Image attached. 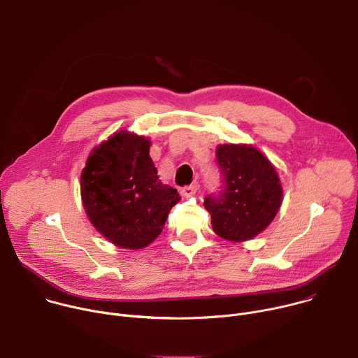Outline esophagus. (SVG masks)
<instances>
[{"label":"esophagus","mask_w":358,"mask_h":358,"mask_svg":"<svg viewBox=\"0 0 358 358\" xmlns=\"http://www.w3.org/2000/svg\"><path fill=\"white\" fill-rule=\"evenodd\" d=\"M196 189H198V184H196V182H194V184H191V185H188V187L181 188V194H182V196L189 198V196H192V195L195 194V191H196Z\"/></svg>","instance_id":"1"}]
</instances>
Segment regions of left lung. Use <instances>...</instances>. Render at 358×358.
<instances>
[{
	"mask_svg": "<svg viewBox=\"0 0 358 358\" xmlns=\"http://www.w3.org/2000/svg\"><path fill=\"white\" fill-rule=\"evenodd\" d=\"M217 162L222 171V192L203 199L213 229L231 242L249 241L269 227L282 206L278 171L250 144L218 145Z\"/></svg>",
	"mask_w": 358,
	"mask_h": 358,
	"instance_id": "1",
	"label": "left lung"
}]
</instances>
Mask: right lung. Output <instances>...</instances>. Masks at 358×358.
I'll list each match as a JSON object with an SVG mask.
<instances>
[{
	"instance_id": "add662e5",
	"label": "right lung",
	"mask_w": 358,
	"mask_h": 358,
	"mask_svg": "<svg viewBox=\"0 0 358 358\" xmlns=\"http://www.w3.org/2000/svg\"><path fill=\"white\" fill-rule=\"evenodd\" d=\"M150 140L127 130L94 147L80 174L85 213L97 232L124 249H143L163 231L181 199L159 180Z\"/></svg>"
}]
</instances>
